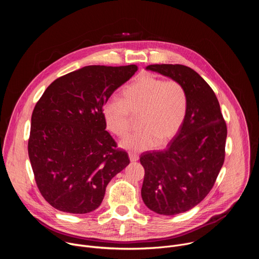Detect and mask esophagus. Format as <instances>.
I'll return each instance as SVG.
<instances>
[{"instance_id": "esophagus-1", "label": "esophagus", "mask_w": 259, "mask_h": 259, "mask_svg": "<svg viewBox=\"0 0 259 259\" xmlns=\"http://www.w3.org/2000/svg\"><path fill=\"white\" fill-rule=\"evenodd\" d=\"M129 159L131 162H136V161H138L139 157H138V155H136L134 153H129Z\"/></svg>"}]
</instances>
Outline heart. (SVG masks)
Returning a JSON list of instances; mask_svg holds the SVG:
<instances>
[{"label":"heart","instance_id":"b5f03b06","mask_svg":"<svg viewBox=\"0 0 259 259\" xmlns=\"http://www.w3.org/2000/svg\"><path fill=\"white\" fill-rule=\"evenodd\" d=\"M123 99L109 98L103 105L106 128L119 137L130 131L131 114L138 115L140 131L120 142L129 152H144L171 140L187 116L188 97L176 80L164 81L153 75L138 77L123 90Z\"/></svg>","mask_w":259,"mask_h":259}]
</instances>
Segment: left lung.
Returning <instances> with one entry per match:
<instances>
[{
    "mask_svg": "<svg viewBox=\"0 0 259 259\" xmlns=\"http://www.w3.org/2000/svg\"><path fill=\"white\" fill-rule=\"evenodd\" d=\"M146 69L176 80L187 92L186 119L167 149L140 156L144 204L158 214L176 215L197 206L213 188L225 162L227 125L215 93L194 69L181 64Z\"/></svg>",
    "mask_w": 259,
    "mask_h": 259,
    "instance_id": "left-lung-1",
    "label": "left lung"
}]
</instances>
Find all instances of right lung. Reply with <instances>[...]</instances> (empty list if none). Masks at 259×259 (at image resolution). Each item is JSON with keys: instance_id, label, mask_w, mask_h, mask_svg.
<instances>
[{"instance_id": "add662e5", "label": "right lung", "mask_w": 259, "mask_h": 259, "mask_svg": "<svg viewBox=\"0 0 259 259\" xmlns=\"http://www.w3.org/2000/svg\"><path fill=\"white\" fill-rule=\"evenodd\" d=\"M137 65H88L55 80L31 115L28 157L44 199L55 209H97L105 188L130 160L105 130L104 103Z\"/></svg>"}]
</instances>
